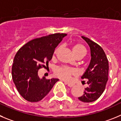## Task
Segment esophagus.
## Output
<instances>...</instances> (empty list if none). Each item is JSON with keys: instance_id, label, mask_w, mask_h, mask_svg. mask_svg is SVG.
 I'll return each instance as SVG.
<instances>
[{"instance_id": "esophagus-1", "label": "esophagus", "mask_w": 121, "mask_h": 121, "mask_svg": "<svg viewBox=\"0 0 121 121\" xmlns=\"http://www.w3.org/2000/svg\"><path fill=\"white\" fill-rule=\"evenodd\" d=\"M64 83H66V85H68V86H69V87H73V86H74V85L73 84V83H67V82H64Z\"/></svg>"}]
</instances>
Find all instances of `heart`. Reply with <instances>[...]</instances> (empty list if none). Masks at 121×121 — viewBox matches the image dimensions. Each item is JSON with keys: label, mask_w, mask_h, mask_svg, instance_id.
Here are the masks:
<instances>
[{"label": "heart", "mask_w": 121, "mask_h": 121, "mask_svg": "<svg viewBox=\"0 0 121 121\" xmlns=\"http://www.w3.org/2000/svg\"><path fill=\"white\" fill-rule=\"evenodd\" d=\"M59 49L60 47L57 48L54 53L57 54ZM72 51L76 57L78 56L83 57L86 53V48L80 43H76L73 45L72 47ZM54 73L57 77L65 81H70L72 76H75L77 74L76 70L73 68L67 67V66H60V67H57L55 69Z\"/></svg>", "instance_id": "heart-1"}]
</instances>
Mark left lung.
<instances>
[{"label": "left lung", "instance_id": "1", "mask_svg": "<svg viewBox=\"0 0 121 121\" xmlns=\"http://www.w3.org/2000/svg\"><path fill=\"white\" fill-rule=\"evenodd\" d=\"M82 38L90 47L91 59L88 67L82 76L83 79H88V87L78 99L83 102L90 103L97 100L104 91L108 81L109 62L100 45L86 37Z\"/></svg>", "mask_w": 121, "mask_h": 121}]
</instances>
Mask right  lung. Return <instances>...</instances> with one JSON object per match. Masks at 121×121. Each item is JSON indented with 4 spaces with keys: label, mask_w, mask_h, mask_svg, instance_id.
<instances>
[{
    "label": "right lung",
    "mask_w": 121,
    "mask_h": 121,
    "mask_svg": "<svg viewBox=\"0 0 121 121\" xmlns=\"http://www.w3.org/2000/svg\"><path fill=\"white\" fill-rule=\"evenodd\" d=\"M66 35L59 33L33 39L17 52L12 67V79L19 93L27 101H40L58 81L45 77L40 79L38 70L48 66L55 48Z\"/></svg>",
    "instance_id": "add662e5"
}]
</instances>
